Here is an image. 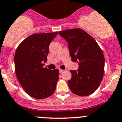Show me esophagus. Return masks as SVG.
<instances>
[{
    "label": "esophagus",
    "instance_id": "esophagus-1",
    "mask_svg": "<svg viewBox=\"0 0 122 122\" xmlns=\"http://www.w3.org/2000/svg\"><path fill=\"white\" fill-rule=\"evenodd\" d=\"M63 71H64V70H62V69H59V72H60V73H61L63 72Z\"/></svg>",
    "mask_w": 122,
    "mask_h": 122
}]
</instances>
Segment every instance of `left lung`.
<instances>
[{"mask_svg": "<svg viewBox=\"0 0 122 122\" xmlns=\"http://www.w3.org/2000/svg\"><path fill=\"white\" fill-rule=\"evenodd\" d=\"M68 43L71 61L78 63L77 71L71 70L68 85L71 92L80 96L93 93L99 86L104 73V56L93 37L80 28L59 31Z\"/></svg>", "mask_w": 122, "mask_h": 122, "instance_id": "1", "label": "left lung"}]
</instances>
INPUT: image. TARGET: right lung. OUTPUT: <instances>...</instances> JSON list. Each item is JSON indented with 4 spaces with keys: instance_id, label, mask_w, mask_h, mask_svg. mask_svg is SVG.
<instances>
[{
    "instance_id": "obj_1",
    "label": "right lung",
    "mask_w": 122,
    "mask_h": 122,
    "mask_svg": "<svg viewBox=\"0 0 122 122\" xmlns=\"http://www.w3.org/2000/svg\"><path fill=\"white\" fill-rule=\"evenodd\" d=\"M58 31L36 33L24 39L18 46L14 57L18 81L25 91L34 98L42 99L52 95L59 80V71L44 67L51 42Z\"/></svg>"
}]
</instances>
